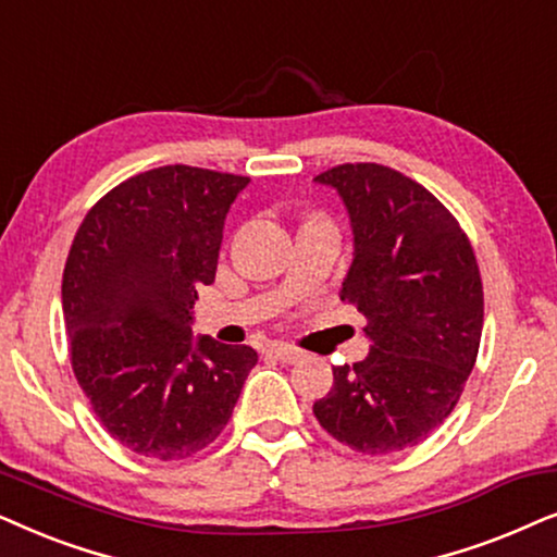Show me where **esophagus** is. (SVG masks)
<instances>
[{"mask_svg":"<svg viewBox=\"0 0 557 557\" xmlns=\"http://www.w3.org/2000/svg\"><path fill=\"white\" fill-rule=\"evenodd\" d=\"M267 351H270L272 359L283 361V364H295V361L302 359V354L298 351V348H293L287 344H272L270 348H267Z\"/></svg>","mask_w":557,"mask_h":557,"instance_id":"34e87169","label":"esophagus"}]
</instances>
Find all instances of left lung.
Returning a JSON list of instances; mask_svg holds the SVG:
<instances>
[{"label":"left lung","mask_w":557,"mask_h":557,"mask_svg":"<svg viewBox=\"0 0 557 557\" xmlns=\"http://www.w3.org/2000/svg\"><path fill=\"white\" fill-rule=\"evenodd\" d=\"M315 183L336 190L348 213L354 255L338 298L369 321V354L333 367L313 412L356 454L412 448L448 418L476 361V257L446 206L397 170L356 162Z\"/></svg>","instance_id":"8db88e82"}]
</instances>
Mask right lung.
Instances as JSON below:
<instances>
[{
    "mask_svg": "<svg viewBox=\"0 0 557 557\" xmlns=\"http://www.w3.org/2000/svg\"><path fill=\"white\" fill-rule=\"evenodd\" d=\"M249 177L165 165L86 213L63 270L71 361L96 418L124 448L173 461L216 441L257 364L251 346L193 333L216 277L226 213Z\"/></svg>",
    "mask_w": 557,
    "mask_h": 557,
    "instance_id": "right-lung-1",
    "label": "right lung"
}]
</instances>
